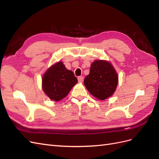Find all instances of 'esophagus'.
<instances>
[{"instance_id":"1","label":"esophagus","mask_w":159,"mask_h":159,"mask_svg":"<svg viewBox=\"0 0 159 159\" xmlns=\"http://www.w3.org/2000/svg\"><path fill=\"white\" fill-rule=\"evenodd\" d=\"M84 79V77L83 76H80L78 77V80L79 82H83V80Z\"/></svg>"}]
</instances>
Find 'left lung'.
Returning a JSON list of instances; mask_svg holds the SVG:
<instances>
[{
	"label": "left lung",
	"mask_w": 159,
	"mask_h": 159,
	"mask_svg": "<svg viewBox=\"0 0 159 159\" xmlns=\"http://www.w3.org/2000/svg\"><path fill=\"white\" fill-rule=\"evenodd\" d=\"M118 80V75L111 63L97 60L90 65L89 75L85 77L84 84L93 96L102 101L115 92Z\"/></svg>",
	"instance_id": "1"
}]
</instances>
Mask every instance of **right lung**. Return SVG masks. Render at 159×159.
Listing matches in <instances>:
<instances>
[{
	"label": "right lung",
	"mask_w": 159,
	"mask_h": 159,
	"mask_svg": "<svg viewBox=\"0 0 159 159\" xmlns=\"http://www.w3.org/2000/svg\"><path fill=\"white\" fill-rule=\"evenodd\" d=\"M78 80L73 72L66 69L62 62L51 66L43 76V91L52 101H59L69 94Z\"/></svg>",
	"instance_id": "1"
}]
</instances>
